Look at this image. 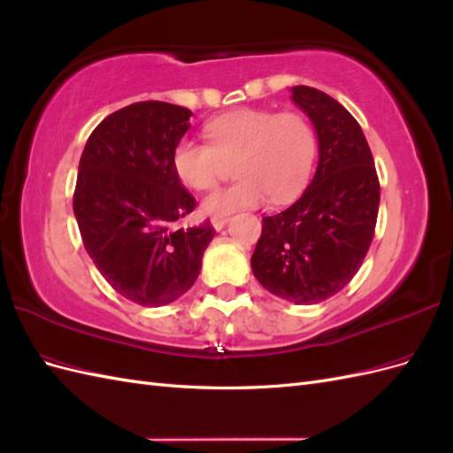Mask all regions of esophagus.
Returning a JSON list of instances; mask_svg holds the SVG:
<instances>
[{"instance_id":"esophagus-1","label":"esophagus","mask_w":453,"mask_h":453,"mask_svg":"<svg viewBox=\"0 0 453 453\" xmlns=\"http://www.w3.org/2000/svg\"><path fill=\"white\" fill-rule=\"evenodd\" d=\"M226 221H228V217H226V215H217V217H211V226H213L215 230H221V228L226 225Z\"/></svg>"}]
</instances>
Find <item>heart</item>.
I'll return each instance as SVG.
<instances>
[{
  "mask_svg": "<svg viewBox=\"0 0 453 453\" xmlns=\"http://www.w3.org/2000/svg\"><path fill=\"white\" fill-rule=\"evenodd\" d=\"M208 143L183 138L175 143L172 168L195 190H210L234 160L236 183L219 188L202 202L205 215H226L257 208L268 196L273 203L293 200L308 183L318 135L310 120L295 111L236 109L215 117L203 128Z\"/></svg>",
  "mask_w": 453,
  "mask_h": 453,
  "instance_id": "obj_1",
  "label": "heart"
}]
</instances>
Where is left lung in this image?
Wrapping results in <instances>:
<instances>
[{"label": "left lung", "mask_w": 453, "mask_h": 453, "mask_svg": "<svg viewBox=\"0 0 453 453\" xmlns=\"http://www.w3.org/2000/svg\"><path fill=\"white\" fill-rule=\"evenodd\" d=\"M291 98L318 132V170L295 203L263 217L251 268L272 295L318 304L361 268L374 238L380 181L359 122L344 105L304 85L293 87Z\"/></svg>", "instance_id": "obj_1"}]
</instances>
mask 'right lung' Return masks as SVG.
Here are the masks:
<instances>
[{
  "mask_svg": "<svg viewBox=\"0 0 453 453\" xmlns=\"http://www.w3.org/2000/svg\"><path fill=\"white\" fill-rule=\"evenodd\" d=\"M193 111L138 102L94 128L79 162L73 211L85 250L113 289L140 306L173 303L195 285L215 236L183 228L196 200L172 168Z\"/></svg>",
  "mask_w": 453,
  "mask_h": 453,
  "instance_id": "1",
  "label": "right lung"
}]
</instances>
